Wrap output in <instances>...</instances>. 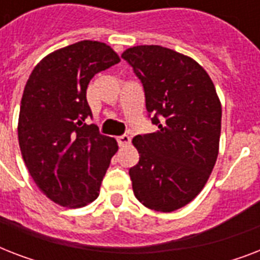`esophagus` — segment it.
Masks as SVG:
<instances>
[{
	"label": "esophagus",
	"mask_w": 260,
	"mask_h": 260,
	"mask_svg": "<svg viewBox=\"0 0 260 260\" xmlns=\"http://www.w3.org/2000/svg\"><path fill=\"white\" fill-rule=\"evenodd\" d=\"M117 143L120 147H125L131 143V138L128 135H121V136H118L117 138Z\"/></svg>",
	"instance_id": "1"
}]
</instances>
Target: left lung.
<instances>
[{
	"instance_id": "left-lung-1",
	"label": "left lung",
	"mask_w": 260,
	"mask_h": 260,
	"mask_svg": "<svg viewBox=\"0 0 260 260\" xmlns=\"http://www.w3.org/2000/svg\"><path fill=\"white\" fill-rule=\"evenodd\" d=\"M121 58L144 90L158 131L138 135L139 163L129 169L135 197L158 212L187 205L205 186L218 155L221 104L212 79L189 56L160 46H138Z\"/></svg>"
}]
</instances>
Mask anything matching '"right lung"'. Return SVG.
Returning a JSON list of instances; mask_svg holds the SVG:
<instances>
[{
	"label": "right lung",
	"instance_id": "1",
	"mask_svg": "<svg viewBox=\"0 0 260 260\" xmlns=\"http://www.w3.org/2000/svg\"><path fill=\"white\" fill-rule=\"evenodd\" d=\"M120 62L105 43L82 40L47 55L22 93L18 144L35 183L62 206L79 208L100 194L117 142L86 124V89L94 75Z\"/></svg>",
	"mask_w": 260,
	"mask_h": 260
}]
</instances>
